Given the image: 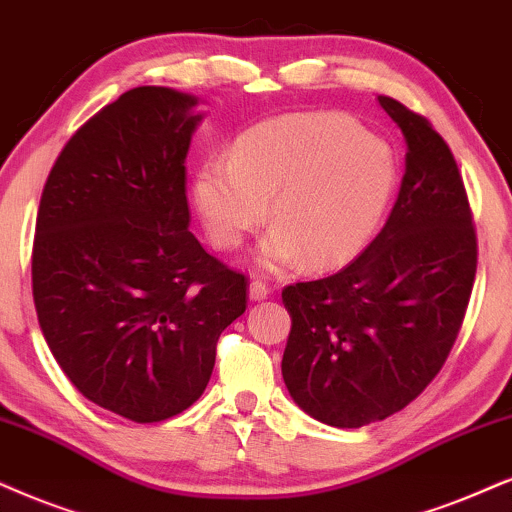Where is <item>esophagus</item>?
I'll return each mask as SVG.
<instances>
[{"mask_svg": "<svg viewBox=\"0 0 512 512\" xmlns=\"http://www.w3.org/2000/svg\"><path fill=\"white\" fill-rule=\"evenodd\" d=\"M269 293H271V288L267 286V283H262V281H250V286H248L250 300H255V302L267 300Z\"/></svg>", "mask_w": 512, "mask_h": 512, "instance_id": "34e87169", "label": "esophagus"}]
</instances>
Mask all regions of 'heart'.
Wrapping results in <instances>:
<instances>
[{"instance_id": "1", "label": "heart", "mask_w": 512, "mask_h": 512, "mask_svg": "<svg viewBox=\"0 0 512 512\" xmlns=\"http://www.w3.org/2000/svg\"><path fill=\"white\" fill-rule=\"evenodd\" d=\"M397 186L392 148L345 115L264 120L234 141L229 160L193 177V203L217 248H236L267 217L255 248L264 271L345 267L366 250Z\"/></svg>"}]
</instances>
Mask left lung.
Segmentation results:
<instances>
[{
    "label": "left lung",
    "mask_w": 512,
    "mask_h": 512,
    "mask_svg": "<svg viewBox=\"0 0 512 512\" xmlns=\"http://www.w3.org/2000/svg\"><path fill=\"white\" fill-rule=\"evenodd\" d=\"M378 101L406 141L383 231L338 274L283 290V383L304 413L333 428L385 420L430 385L461 331L477 269L449 146L418 113L390 96Z\"/></svg>",
    "instance_id": "obj_1"
}]
</instances>
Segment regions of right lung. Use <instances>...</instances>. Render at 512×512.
Listing matches in <instances>:
<instances>
[{"instance_id":"add662e5","label":"right lung","mask_w":512,"mask_h":512,"mask_svg":"<svg viewBox=\"0 0 512 512\" xmlns=\"http://www.w3.org/2000/svg\"><path fill=\"white\" fill-rule=\"evenodd\" d=\"M198 96L129 89L73 134L44 184L32 297L70 383L134 423L186 411L217 340L245 312V276L189 231L186 153Z\"/></svg>"}]
</instances>
